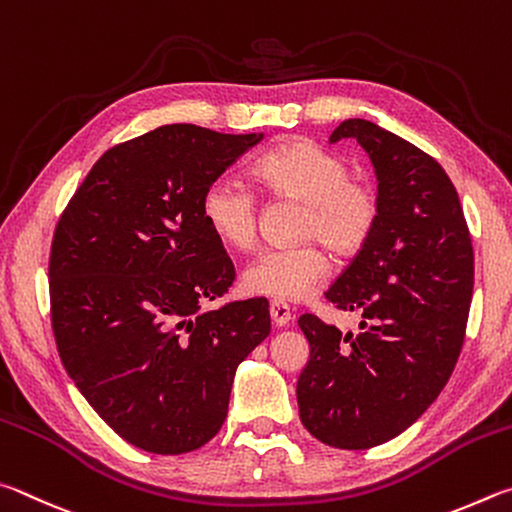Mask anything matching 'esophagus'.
Listing matches in <instances>:
<instances>
[{"instance_id": "obj_1", "label": "esophagus", "mask_w": 512, "mask_h": 512, "mask_svg": "<svg viewBox=\"0 0 512 512\" xmlns=\"http://www.w3.org/2000/svg\"><path fill=\"white\" fill-rule=\"evenodd\" d=\"M270 317H272V324H274L276 328L288 326L290 319H292L290 306H288V303H283V301H272V303H270Z\"/></svg>"}]
</instances>
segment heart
<instances>
[{
    "mask_svg": "<svg viewBox=\"0 0 512 512\" xmlns=\"http://www.w3.org/2000/svg\"><path fill=\"white\" fill-rule=\"evenodd\" d=\"M346 159L312 139H288L261 152L251 177L272 195L306 206L303 238H321L337 254H357L380 218V195L364 179H353ZM202 220L222 245L247 249L256 238V195L233 177H218L204 188ZM330 274V258L317 242L274 247L258 254L245 270V288L274 301H301Z\"/></svg>",
    "mask_w": 512,
    "mask_h": 512,
    "instance_id": "b5f03b06",
    "label": "heart"
}]
</instances>
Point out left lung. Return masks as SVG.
<instances>
[{"mask_svg": "<svg viewBox=\"0 0 512 512\" xmlns=\"http://www.w3.org/2000/svg\"><path fill=\"white\" fill-rule=\"evenodd\" d=\"M357 139L378 177L380 218L326 292L362 317L342 333L301 315L310 360L297 382L303 427L339 450H369L405 432L450 380L474 285V254L454 184L398 134L348 119L330 143Z\"/></svg>", "mask_w": 512, "mask_h": 512, "instance_id": "1", "label": "left lung"}]
</instances>
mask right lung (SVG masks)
I'll return each mask as SVG.
<instances>
[{"mask_svg":"<svg viewBox=\"0 0 512 512\" xmlns=\"http://www.w3.org/2000/svg\"><path fill=\"white\" fill-rule=\"evenodd\" d=\"M263 134L161 125L105 152L71 197L49 258L51 324L78 391L123 441L193 452L220 432L270 303L202 312L236 279L202 220L204 188Z\"/></svg>","mask_w":512,"mask_h":512,"instance_id":"right-lung-1","label":"right lung"}]
</instances>
